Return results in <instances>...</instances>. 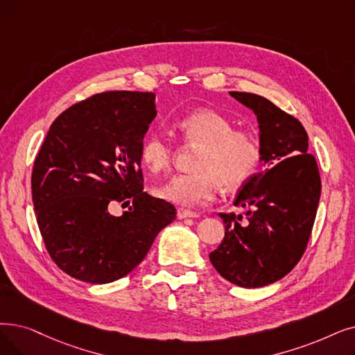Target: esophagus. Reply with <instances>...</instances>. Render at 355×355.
<instances>
[{"mask_svg":"<svg viewBox=\"0 0 355 355\" xmlns=\"http://www.w3.org/2000/svg\"><path fill=\"white\" fill-rule=\"evenodd\" d=\"M177 218L178 219H186V218H198V214L196 211H190L186 209H178L177 211Z\"/></svg>","mask_w":355,"mask_h":355,"instance_id":"obj_1","label":"esophagus"}]
</instances>
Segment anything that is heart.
<instances>
[{
  "mask_svg": "<svg viewBox=\"0 0 355 355\" xmlns=\"http://www.w3.org/2000/svg\"><path fill=\"white\" fill-rule=\"evenodd\" d=\"M182 139L200 146L193 174L174 175L155 189V196L181 207H196L211 202L218 184L225 190L238 189L258 164L259 149L254 137L234 130V123L211 109H197L177 121ZM144 165L150 173L168 168L173 145L168 137L153 132L141 149Z\"/></svg>",
  "mask_w": 355,
  "mask_h": 355,
  "instance_id": "heart-1",
  "label": "heart"
}]
</instances>
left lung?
Segmentation results:
<instances>
[{
	"label": "left lung",
	"instance_id": "8db88e82",
	"mask_svg": "<svg viewBox=\"0 0 355 355\" xmlns=\"http://www.w3.org/2000/svg\"><path fill=\"white\" fill-rule=\"evenodd\" d=\"M229 94L257 116L264 168L234 200L248 209L245 216L220 213L225 238L209 258L227 282L257 288L279 282L300 261L316 218L320 177L297 119L251 92Z\"/></svg>",
	"mask_w": 355,
	"mask_h": 355
}]
</instances>
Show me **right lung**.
Instances as JSON below:
<instances>
[{"label": "right lung", "mask_w": 355, "mask_h": 355, "mask_svg": "<svg viewBox=\"0 0 355 355\" xmlns=\"http://www.w3.org/2000/svg\"><path fill=\"white\" fill-rule=\"evenodd\" d=\"M155 94L109 91L71 105L46 135L32 197L46 250L76 280L105 284L142 263L175 207L144 190L141 149ZM112 201L132 202L119 218Z\"/></svg>", "instance_id": "obj_1"}]
</instances>
